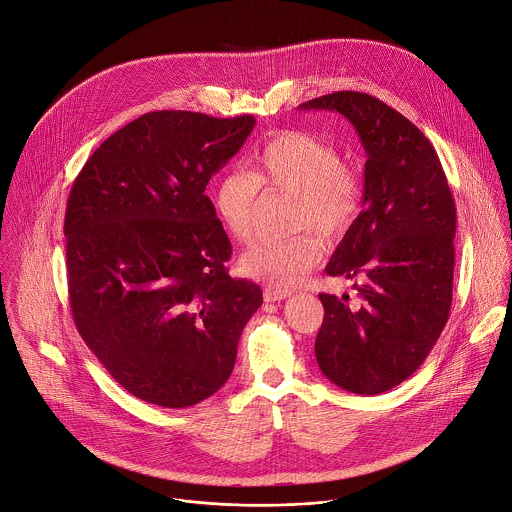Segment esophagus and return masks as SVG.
I'll list each match as a JSON object with an SVG mask.
<instances>
[{"instance_id":"esophagus-1","label":"esophagus","mask_w":512,"mask_h":512,"mask_svg":"<svg viewBox=\"0 0 512 512\" xmlns=\"http://www.w3.org/2000/svg\"><path fill=\"white\" fill-rule=\"evenodd\" d=\"M263 297H265V301H267V303H279V301L289 299V297H291V293H289V291L275 289V287H267V289L263 291Z\"/></svg>"}]
</instances>
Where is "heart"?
I'll use <instances>...</instances> for the list:
<instances>
[{
    "instance_id": "1",
    "label": "heart",
    "mask_w": 512,
    "mask_h": 512,
    "mask_svg": "<svg viewBox=\"0 0 512 512\" xmlns=\"http://www.w3.org/2000/svg\"><path fill=\"white\" fill-rule=\"evenodd\" d=\"M249 172H225L213 190V205L225 231L247 243L255 231L261 190L291 194V227L308 229L285 239H261L239 261L243 275L277 289L305 281L324 257V241L344 239L364 207V182L344 164L340 150L305 130H281L259 144Z\"/></svg>"
}]
</instances>
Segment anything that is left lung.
<instances>
[{
    "label": "left lung",
    "mask_w": 512,
    "mask_h": 512,
    "mask_svg": "<svg viewBox=\"0 0 512 512\" xmlns=\"http://www.w3.org/2000/svg\"><path fill=\"white\" fill-rule=\"evenodd\" d=\"M344 114L368 154L364 209L334 251L330 277L364 279L358 299L320 293L314 354L322 374L376 396L408 380L447 324L453 299L455 202L425 134L380 99L338 91L301 104Z\"/></svg>",
    "instance_id": "8db88e82"
}]
</instances>
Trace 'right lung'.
<instances>
[{
    "label": "right lung",
    "mask_w": 512,
    "mask_h": 512,
    "mask_svg": "<svg viewBox=\"0 0 512 512\" xmlns=\"http://www.w3.org/2000/svg\"><path fill=\"white\" fill-rule=\"evenodd\" d=\"M255 126L156 110L108 136L73 182L67 283L75 326L134 398L190 408L231 376L259 285L231 279V243L205 196Z\"/></svg>",
    "instance_id": "1"
}]
</instances>
